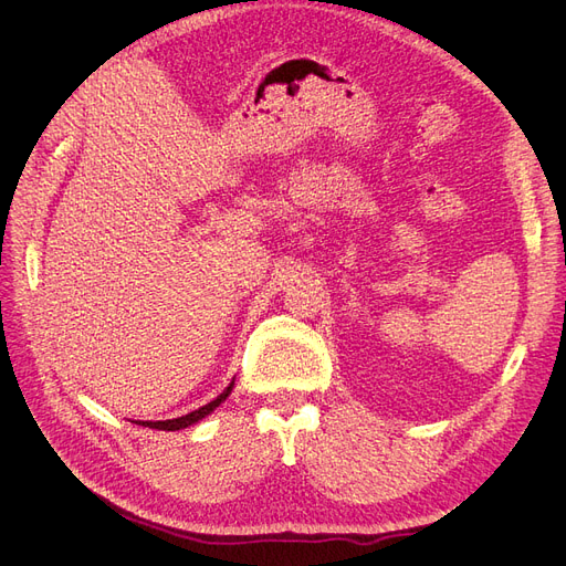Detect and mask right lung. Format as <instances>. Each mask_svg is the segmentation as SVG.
<instances>
[{
	"mask_svg": "<svg viewBox=\"0 0 566 566\" xmlns=\"http://www.w3.org/2000/svg\"><path fill=\"white\" fill-rule=\"evenodd\" d=\"M231 388H233V382H229V388L218 397V399H213L211 403H206V406H201L199 410H192V412H188V415H184V418H176V420H163V422H135V424H142V427H148V429H160V431H178V429H186V427H190V424H195V422H199L201 418H206V415H211L229 395H231Z\"/></svg>",
	"mask_w": 566,
	"mask_h": 566,
	"instance_id": "1",
	"label": "right lung"
}]
</instances>
